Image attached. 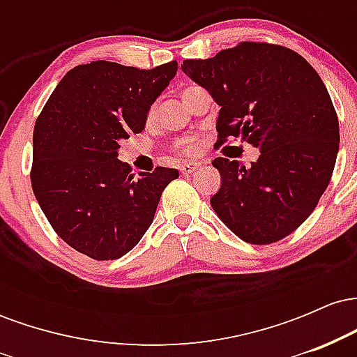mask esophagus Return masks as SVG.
<instances>
[{
  "label": "esophagus",
  "instance_id": "34e87169",
  "mask_svg": "<svg viewBox=\"0 0 357 357\" xmlns=\"http://www.w3.org/2000/svg\"><path fill=\"white\" fill-rule=\"evenodd\" d=\"M199 167V162H195V161H190V162H183L181 166H179V171H181V173L184 174V176H188V174H191L192 171H196Z\"/></svg>",
  "mask_w": 357,
  "mask_h": 357
}]
</instances>
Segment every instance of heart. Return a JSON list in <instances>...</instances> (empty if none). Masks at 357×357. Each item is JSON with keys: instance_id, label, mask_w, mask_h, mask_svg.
<instances>
[{"instance_id": "1", "label": "heart", "mask_w": 357, "mask_h": 357, "mask_svg": "<svg viewBox=\"0 0 357 357\" xmlns=\"http://www.w3.org/2000/svg\"><path fill=\"white\" fill-rule=\"evenodd\" d=\"M154 114H155V107L153 105V107L149 109V112H147V117L153 119ZM179 149H181V153H184V154H192L198 151V144H196L195 141H183V142H179Z\"/></svg>"}]
</instances>
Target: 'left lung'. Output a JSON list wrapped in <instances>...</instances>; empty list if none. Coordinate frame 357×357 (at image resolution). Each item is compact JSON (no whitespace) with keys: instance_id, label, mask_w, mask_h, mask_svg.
<instances>
[{"instance_id":"left-lung-1","label":"left lung","mask_w":357,"mask_h":357,"mask_svg":"<svg viewBox=\"0 0 357 357\" xmlns=\"http://www.w3.org/2000/svg\"><path fill=\"white\" fill-rule=\"evenodd\" d=\"M181 68L221 107L216 146L241 137L260 147L250 167L213 161L221 174L213 210L247 243L289 236L329 186L339 151L337 114L319 73L297 52L265 42H241Z\"/></svg>"}]
</instances>
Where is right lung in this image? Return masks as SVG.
I'll return each instance as SVG.
<instances>
[{
  "mask_svg": "<svg viewBox=\"0 0 357 357\" xmlns=\"http://www.w3.org/2000/svg\"><path fill=\"white\" fill-rule=\"evenodd\" d=\"M178 61L139 70L114 61L77 65L35 122L31 188L52 228L93 260L130 252L154 220L178 169L158 166L134 178L117 159L119 141L144 129L147 112L176 75Z\"/></svg>",
  "mask_w": 357,
  "mask_h": 357,
  "instance_id": "1",
  "label": "right lung"
}]
</instances>
